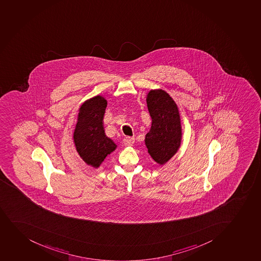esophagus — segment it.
Instances as JSON below:
<instances>
[{"mask_svg":"<svg viewBox=\"0 0 261 261\" xmlns=\"http://www.w3.org/2000/svg\"><path fill=\"white\" fill-rule=\"evenodd\" d=\"M135 143L134 137H124V145L132 146V145H133V143Z\"/></svg>","mask_w":261,"mask_h":261,"instance_id":"obj_1","label":"esophagus"}]
</instances>
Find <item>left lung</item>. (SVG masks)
I'll return each mask as SVG.
<instances>
[{
	"label": "left lung",
	"instance_id": "obj_1",
	"mask_svg": "<svg viewBox=\"0 0 261 261\" xmlns=\"http://www.w3.org/2000/svg\"><path fill=\"white\" fill-rule=\"evenodd\" d=\"M147 105L152 124L146 134L145 144L151 157L162 165L173 156L180 145L179 113L175 102L162 89L148 93Z\"/></svg>",
	"mask_w": 261,
	"mask_h": 261
}]
</instances>
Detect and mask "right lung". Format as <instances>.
I'll list each match as a JSON object with an SVG mask.
<instances>
[{
    "mask_svg": "<svg viewBox=\"0 0 261 261\" xmlns=\"http://www.w3.org/2000/svg\"><path fill=\"white\" fill-rule=\"evenodd\" d=\"M107 101L101 96L88 99L80 108L74 142L80 156L88 165L98 168L115 143L105 134L103 118Z\"/></svg>",
    "mask_w": 261,
    "mask_h": 261,
    "instance_id": "obj_1",
    "label": "right lung"
}]
</instances>
